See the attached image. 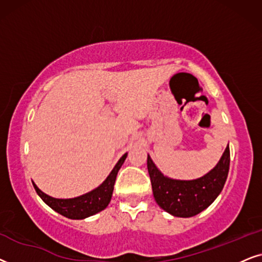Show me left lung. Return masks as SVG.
Listing matches in <instances>:
<instances>
[{
	"label": "left lung",
	"mask_w": 262,
	"mask_h": 262,
	"mask_svg": "<svg viewBox=\"0 0 262 262\" xmlns=\"http://www.w3.org/2000/svg\"><path fill=\"white\" fill-rule=\"evenodd\" d=\"M229 166V145L217 165L206 175L195 180H176L165 176L147 155V169L156 202L167 213L180 218L194 217L210 206L223 190Z\"/></svg>",
	"instance_id": "1"
}]
</instances>
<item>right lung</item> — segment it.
I'll return each instance as SVG.
<instances>
[{
  "label": "right lung",
  "instance_id": "right-lung-1",
  "mask_svg": "<svg viewBox=\"0 0 262 262\" xmlns=\"http://www.w3.org/2000/svg\"><path fill=\"white\" fill-rule=\"evenodd\" d=\"M127 155L128 153H124L121 157L116 165L114 166V169L111 170L109 176L106 177L105 181L100 186L89 191V193L80 195V196L71 199L52 198L50 195L45 194L44 191H41L34 182H32L33 187L41 200L49 207H51L52 210L57 212V213H60L61 215L69 219H85L87 217H91V215L98 213L100 211L105 210L107 205L110 204L117 172L121 169L122 164L124 163L125 158H127Z\"/></svg>",
  "mask_w": 262,
  "mask_h": 262
}]
</instances>
